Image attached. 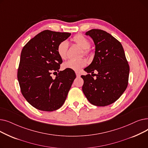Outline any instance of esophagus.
I'll use <instances>...</instances> for the list:
<instances>
[{
  "mask_svg": "<svg viewBox=\"0 0 148 148\" xmlns=\"http://www.w3.org/2000/svg\"><path fill=\"white\" fill-rule=\"evenodd\" d=\"M75 74H76V76H77V77H80V75H80V73H79V72H76Z\"/></svg>",
  "mask_w": 148,
  "mask_h": 148,
  "instance_id": "34e87169",
  "label": "esophagus"
}]
</instances>
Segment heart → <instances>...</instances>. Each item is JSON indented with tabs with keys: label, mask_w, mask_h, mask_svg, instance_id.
I'll return each mask as SVG.
<instances>
[{
	"label": "heart",
	"mask_w": 148,
	"mask_h": 148,
	"mask_svg": "<svg viewBox=\"0 0 148 148\" xmlns=\"http://www.w3.org/2000/svg\"><path fill=\"white\" fill-rule=\"evenodd\" d=\"M73 41L77 45H78L80 47L83 49V51L84 54L85 55L89 54V49L90 47V42L86 37L80 34L77 35L74 37ZM68 45L69 44L67 41H62L58 45L57 52L58 55L62 59H65L67 58ZM86 65V60L84 59H80L78 60H69L64 64L63 67L64 69L78 71Z\"/></svg>",
	"instance_id": "obj_1"
}]
</instances>
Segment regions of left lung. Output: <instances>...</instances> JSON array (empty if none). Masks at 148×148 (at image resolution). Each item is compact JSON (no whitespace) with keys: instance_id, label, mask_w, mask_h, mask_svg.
I'll return each instance as SVG.
<instances>
[{"instance_id":"8db88e82","label":"left lung","mask_w":148,"mask_h":148,"mask_svg":"<svg viewBox=\"0 0 148 148\" xmlns=\"http://www.w3.org/2000/svg\"><path fill=\"white\" fill-rule=\"evenodd\" d=\"M85 35L94 41L95 51L92 63L84 69L88 74L81 76L84 80L83 92L93 105H110L119 98L128 86L130 67L125 52L121 42L106 31L91 29ZM94 71H98L94 74L95 79L91 77Z\"/></svg>"}]
</instances>
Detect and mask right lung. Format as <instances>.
Instances as JSON below:
<instances>
[{"instance_id":"obj_1","label":"right lung","mask_w":148,"mask_h":148,"mask_svg":"<svg viewBox=\"0 0 148 148\" xmlns=\"http://www.w3.org/2000/svg\"><path fill=\"white\" fill-rule=\"evenodd\" d=\"M70 33L45 30L36 35L23 48L17 78L21 94L34 107L52 112L64 104L75 79L73 70L65 69L53 79L51 74L59 72L62 59L57 52L58 44Z\"/></svg>"}]
</instances>
